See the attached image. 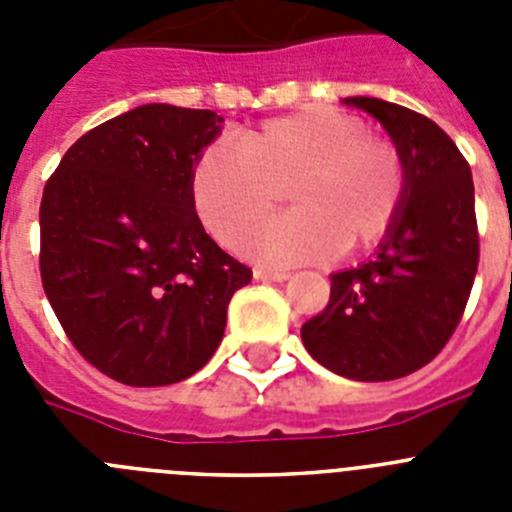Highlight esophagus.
<instances>
[{"label":"esophagus","mask_w":512,"mask_h":512,"mask_svg":"<svg viewBox=\"0 0 512 512\" xmlns=\"http://www.w3.org/2000/svg\"><path fill=\"white\" fill-rule=\"evenodd\" d=\"M253 277L261 282H287L289 271H274V269H253Z\"/></svg>","instance_id":"1"}]
</instances>
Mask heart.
I'll list each match as a JSON object with an SVG mask.
<instances>
[{"mask_svg": "<svg viewBox=\"0 0 512 512\" xmlns=\"http://www.w3.org/2000/svg\"><path fill=\"white\" fill-rule=\"evenodd\" d=\"M290 187L295 213L247 232ZM405 166L390 140L336 107H305L246 130L238 146L212 143L189 176L192 205L225 246L271 266L325 261L374 246L405 205Z\"/></svg>", "mask_w": 512, "mask_h": 512, "instance_id": "b5f03b06", "label": "heart"}]
</instances>
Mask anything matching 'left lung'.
Returning <instances> with one entry per match:
<instances>
[{"mask_svg":"<svg viewBox=\"0 0 512 512\" xmlns=\"http://www.w3.org/2000/svg\"><path fill=\"white\" fill-rule=\"evenodd\" d=\"M343 104L382 122L408 189L372 259L330 277L328 305L302 325V343L341 377L390 382L436 359L464 315L479 264L472 169L425 115L377 97Z\"/></svg>","mask_w":512,"mask_h":512,"instance_id":"left-lung-1","label":"left lung"}]
</instances>
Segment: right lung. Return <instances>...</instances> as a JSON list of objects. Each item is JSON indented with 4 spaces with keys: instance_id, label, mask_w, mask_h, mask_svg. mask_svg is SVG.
<instances>
[{
    "instance_id": "obj_1",
    "label": "right lung",
    "mask_w": 512,
    "mask_h": 512,
    "mask_svg": "<svg viewBox=\"0 0 512 512\" xmlns=\"http://www.w3.org/2000/svg\"><path fill=\"white\" fill-rule=\"evenodd\" d=\"M223 117L140 104L81 135L45 182L40 279L69 341L110 379L164 387L220 346L251 282L202 228L192 166Z\"/></svg>"
}]
</instances>
